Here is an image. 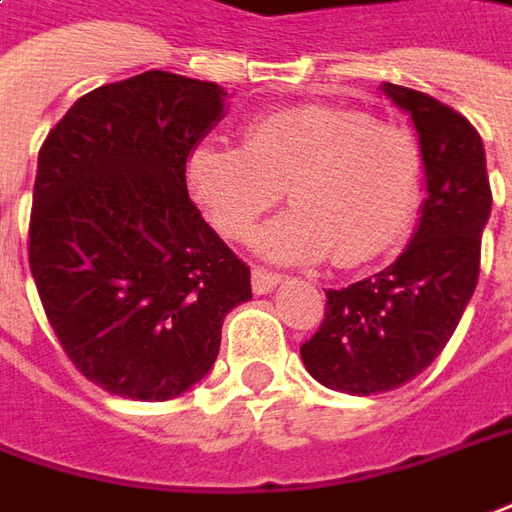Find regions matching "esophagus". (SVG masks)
Masks as SVG:
<instances>
[{"instance_id": "esophagus-1", "label": "esophagus", "mask_w": 512, "mask_h": 512, "mask_svg": "<svg viewBox=\"0 0 512 512\" xmlns=\"http://www.w3.org/2000/svg\"><path fill=\"white\" fill-rule=\"evenodd\" d=\"M253 292L256 295H267V292H273V287L281 284V273H273V270H267V267H253Z\"/></svg>"}]
</instances>
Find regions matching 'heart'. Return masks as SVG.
Wrapping results in <instances>:
<instances>
[{
	"instance_id": "1",
	"label": "heart",
	"mask_w": 512,
	"mask_h": 512,
	"mask_svg": "<svg viewBox=\"0 0 512 512\" xmlns=\"http://www.w3.org/2000/svg\"><path fill=\"white\" fill-rule=\"evenodd\" d=\"M189 189L211 225L248 239L284 192L292 214L259 236L276 262L357 267L390 250L421 203L424 147L398 125L343 105H290L253 119L242 150L203 144L186 164Z\"/></svg>"
}]
</instances>
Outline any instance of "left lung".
<instances>
[{"mask_svg":"<svg viewBox=\"0 0 512 512\" xmlns=\"http://www.w3.org/2000/svg\"><path fill=\"white\" fill-rule=\"evenodd\" d=\"M410 111L424 147L421 225L390 267L326 292V315L301 345L317 382L351 396L396 390L446 348L477 290L482 228L491 217V181L477 128L435 97L384 83Z\"/></svg>","mask_w":512,"mask_h":512,"instance_id":"8db88e82","label":"left lung"}]
</instances>
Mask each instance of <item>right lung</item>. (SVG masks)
I'll return each mask as SVG.
<instances>
[{
	"label": "right lung",
	"mask_w": 512,
	"mask_h": 512,
	"mask_svg": "<svg viewBox=\"0 0 512 512\" xmlns=\"http://www.w3.org/2000/svg\"><path fill=\"white\" fill-rule=\"evenodd\" d=\"M217 83L144 72L94 88L38 153L30 273L55 337L111 396L167 401L200 382L250 267L186 192L222 116Z\"/></svg>",
	"instance_id": "obj_1"
}]
</instances>
